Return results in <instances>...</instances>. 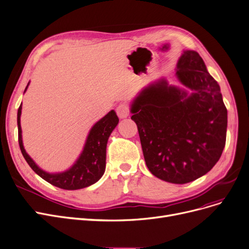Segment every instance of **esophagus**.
<instances>
[{"label": "esophagus", "instance_id": "obj_1", "mask_svg": "<svg viewBox=\"0 0 249 249\" xmlns=\"http://www.w3.org/2000/svg\"><path fill=\"white\" fill-rule=\"evenodd\" d=\"M116 112H117V115L120 118H126L130 115V107L125 103H122L117 107Z\"/></svg>", "mask_w": 249, "mask_h": 249}]
</instances>
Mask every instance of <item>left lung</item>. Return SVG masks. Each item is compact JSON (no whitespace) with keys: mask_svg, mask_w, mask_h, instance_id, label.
<instances>
[{"mask_svg":"<svg viewBox=\"0 0 249 249\" xmlns=\"http://www.w3.org/2000/svg\"><path fill=\"white\" fill-rule=\"evenodd\" d=\"M177 77L192 92L165 79L148 85L132 104L145 164L160 180H196L217 164L226 143L227 109L220 85L198 53L185 51Z\"/></svg>","mask_w":249,"mask_h":249,"instance_id":"1","label":"left lung"}]
</instances>
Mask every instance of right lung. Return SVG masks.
Instances as JSON below:
<instances>
[{"mask_svg": "<svg viewBox=\"0 0 249 249\" xmlns=\"http://www.w3.org/2000/svg\"><path fill=\"white\" fill-rule=\"evenodd\" d=\"M21 109H22V104L20 105L17 113L19 146L27 164L38 176L51 183L52 185L66 190H76L88 187L101 179L106 169V148L107 139L119 122V118L115 111L107 113L91 128L84 148L76 163L66 172L50 174L37 167L32 159L26 154L23 147L20 125Z\"/></svg>", "mask_w": 249, "mask_h": 249, "instance_id": "right-lung-1", "label": "right lung"}]
</instances>
